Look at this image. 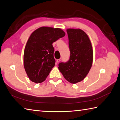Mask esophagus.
<instances>
[{
  "label": "esophagus",
  "instance_id": "obj_1",
  "mask_svg": "<svg viewBox=\"0 0 120 120\" xmlns=\"http://www.w3.org/2000/svg\"><path fill=\"white\" fill-rule=\"evenodd\" d=\"M61 60V59H57V63H59V62Z\"/></svg>",
  "mask_w": 120,
  "mask_h": 120
}]
</instances>
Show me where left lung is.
I'll return each instance as SVG.
<instances>
[{
	"mask_svg": "<svg viewBox=\"0 0 120 120\" xmlns=\"http://www.w3.org/2000/svg\"><path fill=\"white\" fill-rule=\"evenodd\" d=\"M70 57L66 62L59 63V70L70 83L83 81L93 63V51L87 35L81 29L67 30Z\"/></svg>",
	"mask_w": 120,
	"mask_h": 120,
	"instance_id": "1",
	"label": "left lung"
}]
</instances>
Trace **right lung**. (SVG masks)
Returning a JSON list of instances; mask_svg holds the SVG:
<instances>
[{
  "mask_svg": "<svg viewBox=\"0 0 120 120\" xmlns=\"http://www.w3.org/2000/svg\"><path fill=\"white\" fill-rule=\"evenodd\" d=\"M64 36L61 29L49 27H40L30 35L24 51V67L30 81L45 80L55 65L52 43Z\"/></svg>",
  "mask_w": 120,
  "mask_h": 120,
  "instance_id": "right-lung-1",
  "label": "right lung"
}]
</instances>
